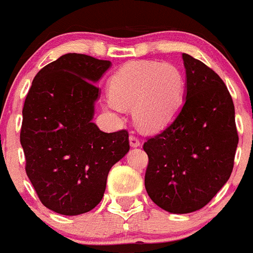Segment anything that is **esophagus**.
Here are the masks:
<instances>
[{"label":"esophagus","mask_w":253,"mask_h":253,"mask_svg":"<svg viewBox=\"0 0 253 253\" xmlns=\"http://www.w3.org/2000/svg\"><path fill=\"white\" fill-rule=\"evenodd\" d=\"M129 141H130V146H131V147H139V146H140V140H139V137L135 136L134 134L130 135Z\"/></svg>","instance_id":"34e87169"}]
</instances>
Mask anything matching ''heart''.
Listing matches in <instances>:
<instances>
[{
  "label": "heart",
  "instance_id": "1",
  "mask_svg": "<svg viewBox=\"0 0 253 253\" xmlns=\"http://www.w3.org/2000/svg\"><path fill=\"white\" fill-rule=\"evenodd\" d=\"M184 88V75L174 64L130 62L112 76L104 106L116 113L123 107L131 108L132 118L141 129L157 130L176 116Z\"/></svg>",
  "mask_w": 253,
  "mask_h": 253
}]
</instances>
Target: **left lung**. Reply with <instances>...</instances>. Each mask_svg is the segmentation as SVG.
<instances>
[{
  "label": "left lung",
  "mask_w": 253,
  "mask_h": 253,
  "mask_svg": "<svg viewBox=\"0 0 253 253\" xmlns=\"http://www.w3.org/2000/svg\"><path fill=\"white\" fill-rule=\"evenodd\" d=\"M184 104L166 129L147 139L145 188L156 206L173 214L202 209L230 178L239 135L224 81L199 60L182 54Z\"/></svg>",
  "instance_id": "8db88e82"
}]
</instances>
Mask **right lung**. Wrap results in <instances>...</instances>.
I'll return each instance as SVG.
<instances>
[{"mask_svg": "<svg viewBox=\"0 0 253 253\" xmlns=\"http://www.w3.org/2000/svg\"><path fill=\"white\" fill-rule=\"evenodd\" d=\"M108 60L70 52L34 77L23 107L21 144L26 172L42 206L79 215L103 198L107 177L129 151L126 130L104 132L92 122L96 82Z\"/></svg>", "mask_w": 253, "mask_h": 253, "instance_id": "right-lung-1", "label": "right lung"}]
</instances>
